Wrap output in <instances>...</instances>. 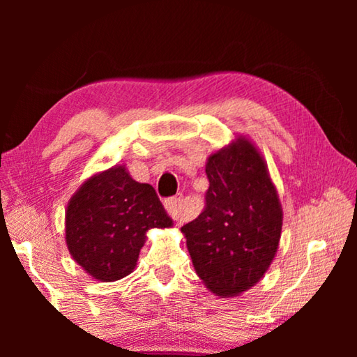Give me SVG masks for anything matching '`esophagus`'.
Returning <instances> with one entry per match:
<instances>
[{"label":"esophagus","mask_w":357,"mask_h":357,"mask_svg":"<svg viewBox=\"0 0 357 357\" xmlns=\"http://www.w3.org/2000/svg\"><path fill=\"white\" fill-rule=\"evenodd\" d=\"M181 204H183V197L181 195L174 197V198H168V200L165 202L167 213L170 214L176 222L183 220V211H181Z\"/></svg>","instance_id":"obj_1"}]
</instances>
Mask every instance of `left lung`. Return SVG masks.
Here are the masks:
<instances>
[{
  "mask_svg": "<svg viewBox=\"0 0 357 357\" xmlns=\"http://www.w3.org/2000/svg\"><path fill=\"white\" fill-rule=\"evenodd\" d=\"M206 206L181 228L193 268L220 298L261 280L279 249L283 211L261 153L239 135L206 162Z\"/></svg>",
  "mask_w": 357,
  "mask_h": 357,
  "instance_id": "1",
  "label": "left lung"
}]
</instances>
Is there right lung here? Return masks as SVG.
Wrapping results in <instances>:
<instances>
[{"mask_svg": "<svg viewBox=\"0 0 357 357\" xmlns=\"http://www.w3.org/2000/svg\"><path fill=\"white\" fill-rule=\"evenodd\" d=\"M153 185L137 183L124 165L99 172L80 185L66 209V244L72 258L99 282L135 269L151 228H170Z\"/></svg>", "mask_w": 357, "mask_h": 357, "instance_id": "obj_1", "label": "right lung"}]
</instances>
